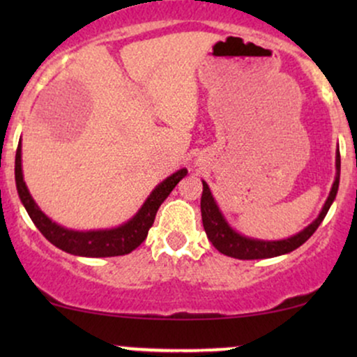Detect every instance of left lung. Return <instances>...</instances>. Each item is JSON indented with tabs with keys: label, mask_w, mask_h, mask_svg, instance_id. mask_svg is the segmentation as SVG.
Masks as SVG:
<instances>
[{
	"label": "left lung",
	"mask_w": 357,
	"mask_h": 357,
	"mask_svg": "<svg viewBox=\"0 0 357 357\" xmlns=\"http://www.w3.org/2000/svg\"><path fill=\"white\" fill-rule=\"evenodd\" d=\"M335 167H337V176H335L333 190H331L329 198H327L326 204H324L319 218L315 220L312 225H309L304 231L297 233V235L292 236V238L280 240V241L252 240V238H247V236L238 235L236 231H233L227 225V221L223 220V216H221L218 206H216L215 199H213L210 192V188H208V184L203 181L202 218H203L204 231H206L208 235V240H210L213 247L218 250V252L223 253V255L238 258V260H257V258L278 257L298 248L302 243H305V241L314 235V231L317 230L319 225H321L322 220L326 218L327 211H329L335 195H337L339 174H341V154H339V149H337V158H335Z\"/></svg>",
	"instance_id": "obj_1"
}]
</instances>
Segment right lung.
Returning <instances> with one entry per match:
<instances>
[{
    "mask_svg": "<svg viewBox=\"0 0 357 357\" xmlns=\"http://www.w3.org/2000/svg\"><path fill=\"white\" fill-rule=\"evenodd\" d=\"M188 174V169H179L178 173L165 179L155 190L151 192L147 202L142 204V208L134 216L132 220L127 221L122 227L114 228V230L105 231H72L67 228H61L56 223H53L50 218L43 215L38 210L33 198L26 190V184L23 181L22 173V144L16 149L15 158V179L16 190H18L20 199L26 208L28 215L35 227L42 231V235L50 241L52 245L59 247L63 252L72 253V255L80 257H117L130 253L136 250L142 241L146 240L147 231L153 227L155 213L162 202L169 196V192L174 190L184 176Z\"/></svg>",
    "mask_w": 357,
    "mask_h": 357,
    "instance_id": "1",
    "label": "right lung"
}]
</instances>
